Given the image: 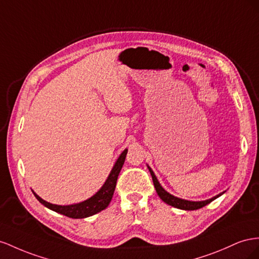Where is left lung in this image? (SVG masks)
I'll use <instances>...</instances> for the list:
<instances>
[{"instance_id": "8db88e82", "label": "left lung", "mask_w": 259, "mask_h": 259, "mask_svg": "<svg viewBox=\"0 0 259 259\" xmlns=\"http://www.w3.org/2000/svg\"><path fill=\"white\" fill-rule=\"evenodd\" d=\"M149 170L151 172V176H152V179H153V183H154V187H155V190H156L158 196L164 201L165 203H167L168 205H171L174 206V207L176 208H179V209H184V210H195V209H198V208H202L204 207V206H206L207 204H209L210 202H212L213 199H216L217 197H219L223 193L218 194L217 196H213L209 199H207V201H201V202H192V201H187V199H182V198H178L176 197L171 194H169L167 191H165L164 189H162V187L159 184L158 180L156 177H155L154 172L152 169L149 167Z\"/></svg>"}]
</instances>
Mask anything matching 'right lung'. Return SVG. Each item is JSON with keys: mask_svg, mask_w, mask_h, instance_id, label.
Returning <instances> with one entry per match:
<instances>
[{"mask_svg": "<svg viewBox=\"0 0 259 259\" xmlns=\"http://www.w3.org/2000/svg\"><path fill=\"white\" fill-rule=\"evenodd\" d=\"M128 150H124L121 154L119 158L117 159L115 166L113 167L112 171H110L107 180L105 181L104 186L101 188V190L98 192L97 194H94L92 197L84 202H81L79 204L75 205H68V206H61V205H54L44 201L40 196L36 195L35 193L34 196L36 197L38 201L43 204L46 207L54 210L56 212H60L62 215L67 216L69 218H75V219H80V218H87L90 217L92 215H95V213L100 212L101 210L105 209L108 204L110 203L113 198L114 191L116 188V182L118 179V175H119L122 165L125 159V155H127Z\"/></svg>", "mask_w": 259, "mask_h": 259, "instance_id": "right-lung-1", "label": "right lung"}]
</instances>
